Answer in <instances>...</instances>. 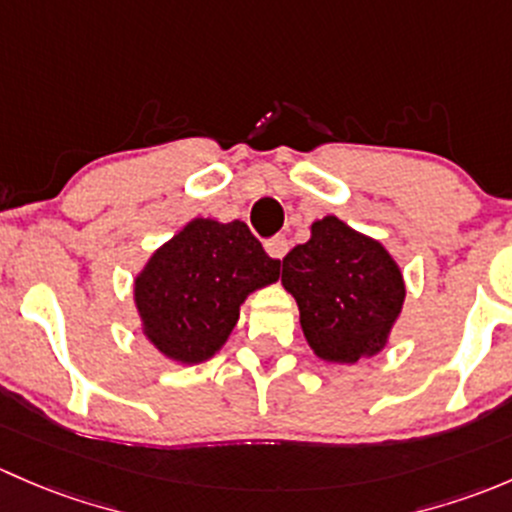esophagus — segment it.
Returning <instances> with one entry per match:
<instances>
[{
  "mask_svg": "<svg viewBox=\"0 0 512 512\" xmlns=\"http://www.w3.org/2000/svg\"><path fill=\"white\" fill-rule=\"evenodd\" d=\"M266 251H268V256H273V258H283L288 254V239L286 236H271V239L266 241Z\"/></svg>",
  "mask_w": 512,
  "mask_h": 512,
  "instance_id": "esophagus-1",
  "label": "esophagus"
}]
</instances>
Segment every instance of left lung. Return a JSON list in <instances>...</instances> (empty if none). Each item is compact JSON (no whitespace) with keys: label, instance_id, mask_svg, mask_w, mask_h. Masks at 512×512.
Wrapping results in <instances>:
<instances>
[{"label":"left lung","instance_id":"left-lung-1","mask_svg":"<svg viewBox=\"0 0 512 512\" xmlns=\"http://www.w3.org/2000/svg\"><path fill=\"white\" fill-rule=\"evenodd\" d=\"M281 283L308 345L330 362L377 355L404 303L402 271L387 249L337 217L315 221L310 239L288 251Z\"/></svg>","mask_w":512,"mask_h":512}]
</instances>
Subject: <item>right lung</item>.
Instances as JSON below:
<instances>
[{
	"label": "right lung",
	"mask_w": 512,
	"mask_h": 512,
	"mask_svg": "<svg viewBox=\"0 0 512 512\" xmlns=\"http://www.w3.org/2000/svg\"><path fill=\"white\" fill-rule=\"evenodd\" d=\"M281 276L244 221L194 219L135 281L145 335L170 360L202 362L226 342L244 298Z\"/></svg>",
	"instance_id": "1"
}]
</instances>
